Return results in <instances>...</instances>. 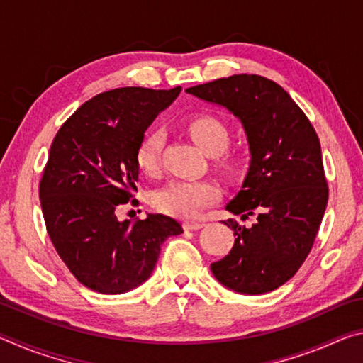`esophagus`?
Returning a JSON list of instances; mask_svg holds the SVG:
<instances>
[{
	"label": "esophagus",
	"mask_w": 363,
	"mask_h": 363,
	"mask_svg": "<svg viewBox=\"0 0 363 363\" xmlns=\"http://www.w3.org/2000/svg\"><path fill=\"white\" fill-rule=\"evenodd\" d=\"M203 225L205 224L199 223V220H186V223H184V229H186V230H199Z\"/></svg>",
	"instance_id": "1"
}]
</instances>
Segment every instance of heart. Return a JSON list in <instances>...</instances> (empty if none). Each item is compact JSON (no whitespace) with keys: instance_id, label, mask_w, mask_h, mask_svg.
<instances>
[{"instance_id":"1","label":"heart","mask_w":363,"mask_h":363,"mask_svg":"<svg viewBox=\"0 0 363 363\" xmlns=\"http://www.w3.org/2000/svg\"><path fill=\"white\" fill-rule=\"evenodd\" d=\"M186 130L194 143L206 155H219L218 163L225 174L235 176L242 171V158L225 155L223 152L229 144V130L223 121L213 115H196L186 123ZM162 134L147 133L140 139L136 150L138 168L145 174H155L162 152ZM219 199V189L211 181H171L155 190L152 205L158 211L177 218L195 216L201 208L214 203Z\"/></svg>"}]
</instances>
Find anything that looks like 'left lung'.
Here are the masks:
<instances>
[{"label": "left lung", "mask_w": 363, "mask_h": 363, "mask_svg": "<svg viewBox=\"0 0 363 363\" xmlns=\"http://www.w3.org/2000/svg\"><path fill=\"white\" fill-rule=\"evenodd\" d=\"M189 94L218 104L242 121L251 162L227 211L235 242L211 270L220 284L245 294L272 291L303 266L328 201L320 140L306 113L272 79L232 75L192 86Z\"/></svg>", "instance_id": "obj_1"}]
</instances>
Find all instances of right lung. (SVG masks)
Listing matches in <instances>:
<instances>
[{"instance_id": "add662e5", "label": "right lung", "mask_w": 363, "mask_h": 363, "mask_svg": "<svg viewBox=\"0 0 363 363\" xmlns=\"http://www.w3.org/2000/svg\"><path fill=\"white\" fill-rule=\"evenodd\" d=\"M181 93L130 86L84 102L57 131L40 181L46 230L75 279L104 294L150 277L163 242L182 233L176 219L149 214L118 220L138 192L136 150L153 118Z\"/></svg>"}]
</instances>
